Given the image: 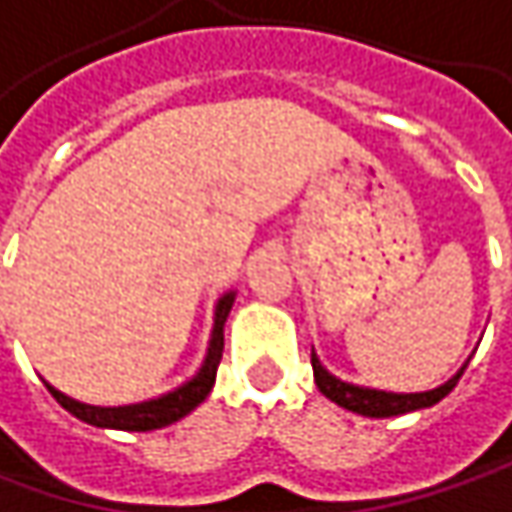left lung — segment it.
I'll use <instances>...</instances> for the list:
<instances>
[{
	"mask_svg": "<svg viewBox=\"0 0 512 512\" xmlns=\"http://www.w3.org/2000/svg\"><path fill=\"white\" fill-rule=\"evenodd\" d=\"M311 366H314V380H317V389L328 400H334L337 406H343L348 412H357V415H369V418H392V415H403V412H415L423 406H432L438 403L441 397H447L458 377L464 374V369L458 371L452 380H447L444 386L432 389V392H421V395H392V392H377V389H360V386H348L343 380L331 377L328 371L322 369L320 360L311 354Z\"/></svg>",
	"mask_w": 512,
	"mask_h": 512,
	"instance_id": "obj_1",
	"label": "left lung"
}]
</instances>
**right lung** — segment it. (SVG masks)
Returning <instances> with one entry per match:
<instances>
[{"label": "right lung", "instance_id": "1", "mask_svg": "<svg viewBox=\"0 0 512 512\" xmlns=\"http://www.w3.org/2000/svg\"><path fill=\"white\" fill-rule=\"evenodd\" d=\"M233 308V294L221 296L216 308V328H213V340H210V351L201 371L192 377L187 386L169 392V395L158 397V400H146V403H135V406H117V409H103V406H86L77 403L63 392H57L54 386H48V392L57 397V403L68 409L74 418L91 423V426H112V429H129V432H149V429H161L169 423L181 421L184 415H190L192 409L210 395L213 383H216L218 363H221V348H224V320Z\"/></svg>", "mask_w": 512, "mask_h": 512}]
</instances>
